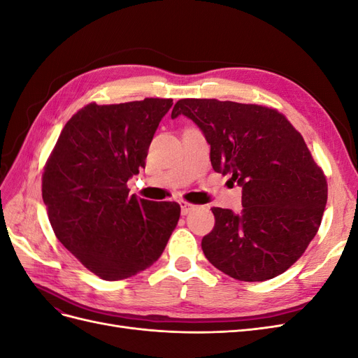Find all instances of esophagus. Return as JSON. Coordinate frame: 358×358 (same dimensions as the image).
Returning a JSON list of instances; mask_svg holds the SVG:
<instances>
[{
  "label": "esophagus",
  "instance_id": "esophagus-1",
  "mask_svg": "<svg viewBox=\"0 0 358 358\" xmlns=\"http://www.w3.org/2000/svg\"><path fill=\"white\" fill-rule=\"evenodd\" d=\"M179 204H180V213L182 215H188L194 209V206L187 203V201H179Z\"/></svg>",
  "mask_w": 358,
  "mask_h": 358
}]
</instances>
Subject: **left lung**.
<instances>
[{"label":"left lung","instance_id":"8db88e82","mask_svg":"<svg viewBox=\"0 0 358 358\" xmlns=\"http://www.w3.org/2000/svg\"><path fill=\"white\" fill-rule=\"evenodd\" d=\"M179 115L201 129L213 170L242 187L239 213L212 209L206 258L246 282L284 273L315 237L327 203L326 176L305 140L284 115L257 104L185 99L171 119Z\"/></svg>","mask_w":358,"mask_h":358}]
</instances>
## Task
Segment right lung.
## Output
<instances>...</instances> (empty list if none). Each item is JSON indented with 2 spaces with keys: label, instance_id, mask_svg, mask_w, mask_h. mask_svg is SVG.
<instances>
[{
  "label": "right lung",
  "instance_id": "right-lung-1",
  "mask_svg": "<svg viewBox=\"0 0 358 358\" xmlns=\"http://www.w3.org/2000/svg\"><path fill=\"white\" fill-rule=\"evenodd\" d=\"M171 99L91 103L64 127L43 173V201L58 241L104 280L134 276L161 257L180 206L128 196Z\"/></svg>",
  "mask_w": 358,
  "mask_h": 358
}]
</instances>
